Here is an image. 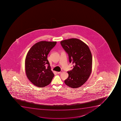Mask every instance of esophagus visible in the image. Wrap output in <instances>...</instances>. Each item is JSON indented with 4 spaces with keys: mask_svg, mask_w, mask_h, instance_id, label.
<instances>
[{
    "mask_svg": "<svg viewBox=\"0 0 121 121\" xmlns=\"http://www.w3.org/2000/svg\"><path fill=\"white\" fill-rule=\"evenodd\" d=\"M62 73V71H60V72H57V74H61V73Z\"/></svg>",
    "mask_w": 121,
    "mask_h": 121,
    "instance_id": "esophagus-1",
    "label": "esophagus"
}]
</instances>
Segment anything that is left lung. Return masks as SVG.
Listing matches in <instances>:
<instances>
[{
    "label": "left lung",
    "mask_w": 121,
    "mask_h": 121,
    "mask_svg": "<svg viewBox=\"0 0 121 121\" xmlns=\"http://www.w3.org/2000/svg\"><path fill=\"white\" fill-rule=\"evenodd\" d=\"M60 43L68 54L70 63L74 65L73 69L67 72L68 78L65 83L72 88L80 87L87 81L92 71V55L90 48L77 39L65 40Z\"/></svg>",
    "instance_id": "1"
}]
</instances>
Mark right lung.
Instances as JSON below:
<instances>
[{"mask_svg": "<svg viewBox=\"0 0 121 121\" xmlns=\"http://www.w3.org/2000/svg\"><path fill=\"white\" fill-rule=\"evenodd\" d=\"M56 43V41H40L34 44L27 53L25 59L26 73L29 80L38 87L49 84L54 76L47 58Z\"/></svg>", "mask_w": 121, "mask_h": 121, "instance_id": "right-lung-1", "label": "right lung"}]
</instances>
